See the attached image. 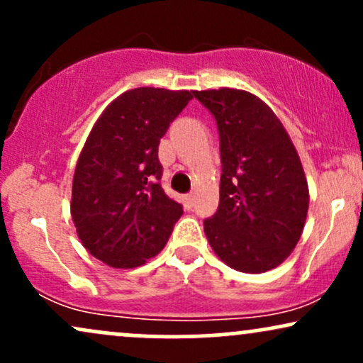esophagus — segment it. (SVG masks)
<instances>
[{"label":"esophagus","mask_w":363,"mask_h":363,"mask_svg":"<svg viewBox=\"0 0 363 363\" xmlns=\"http://www.w3.org/2000/svg\"><path fill=\"white\" fill-rule=\"evenodd\" d=\"M186 203H187V206H193L194 205V193L186 194Z\"/></svg>","instance_id":"1"}]
</instances>
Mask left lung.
<instances>
[{"mask_svg": "<svg viewBox=\"0 0 363 363\" xmlns=\"http://www.w3.org/2000/svg\"><path fill=\"white\" fill-rule=\"evenodd\" d=\"M216 121L220 203L205 218L208 242L242 273L277 268L297 245L309 189L290 136L274 112L249 91H193Z\"/></svg>", "mask_w": 363, "mask_h": 363, "instance_id": "left-lung-1", "label": "left lung"}]
</instances>
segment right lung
Listing matches in <instances>:
<instances>
[{"instance_id":"obj_1","label":"right lung","mask_w":363,"mask_h":363,"mask_svg":"<svg viewBox=\"0 0 363 363\" xmlns=\"http://www.w3.org/2000/svg\"><path fill=\"white\" fill-rule=\"evenodd\" d=\"M193 94L141 86L104 111L73 177L72 216L82 244L112 268H135L167 244L182 205L160 184V138Z\"/></svg>"}]
</instances>
